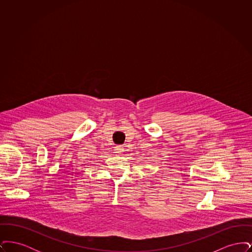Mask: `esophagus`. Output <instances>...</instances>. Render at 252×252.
Segmentation results:
<instances>
[{
  "mask_svg": "<svg viewBox=\"0 0 252 252\" xmlns=\"http://www.w3.org/2000/svg\"><path fill=\"white\" fill-rule=\"evenodd\" d=\"M114 150H115V153H116L117 155H120V154H122V153L124 152V146H123V145H116Z\"/></svg>",
  "mask_w": 252,
  "mask_h": 252,
  "instance_id": "34e87169",
  "label": "esophagus"
}]
</instances>
